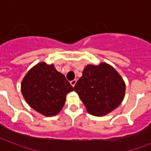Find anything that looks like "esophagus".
<instances>
[{
  "mask_svg": "<svg viewBox=\"0 0 151 151\" xmlns=\"http://www.w3.org/2000/svg\"><path fill=\"white\" fill-rule=\"evenodd\" d=\"M76 82H77V80H76V79H74V80L71 81H70V85H72L73 87H74V85H75Z\"/></svg>",
  "mask_w": 151,
  "mask_h": 151,
  "instance_id": "34e87169",
  "label": "esophagus"
}]
</instances>
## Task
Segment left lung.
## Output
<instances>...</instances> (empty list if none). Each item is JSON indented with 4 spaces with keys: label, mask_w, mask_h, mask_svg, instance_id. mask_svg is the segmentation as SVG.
<instances>
[{
    "label": "left lung",
    "mask_w": 151,
    "mask_h": 151,
    "mask_svg": "<svg viewBox=\"0 0 151 151\" xmlns=\"http://www.w3.org/2000/svg\"><path fill=\"white\" fill-rule=\"evenodd\" d=\"M73 89L88 112L101 117L122 103L125 94V83L112 66L100 63L85 66Z\"/></svg>",
    "instance_id": "obj_1"
}]
</instances>
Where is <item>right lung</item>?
<instances>
[{"instance_id": "add662e5", "label": "right lung", "mask_w": 151, "mask_h": 151, "mask_svg": "<svg viewBox=\"0 0 151 151\" xmlns=\"http://www.w3.org/2000/svg\"><path fill=\"white\" fill-rule=\"evenodd\" d=\"M73 88L53 64L39 63L25 75L21 92L32 109L46 117L58 114L66 102V94Z\"/></svg>"}]
</instances>
